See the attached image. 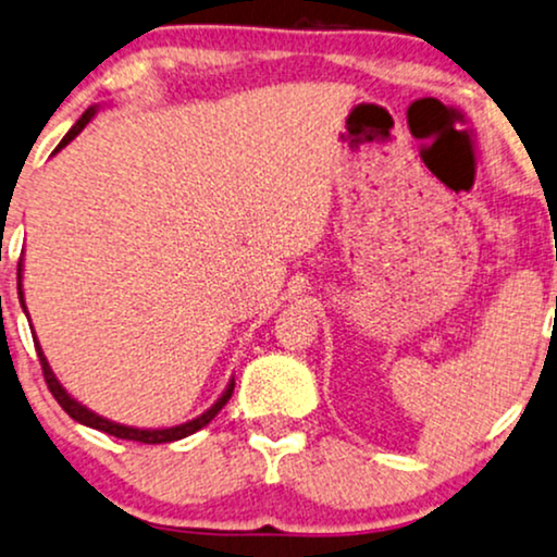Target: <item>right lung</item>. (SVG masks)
<instances>
[{
	"mask_svg": "<svg viewBox=\"0 0 557 557\" xmlns=\"http://www.w3.org/2000/svg\"><path fill=\"white\" fill-rule=\"evenodd\" d=\"M96 113H98V106H90V109H87V111L83 113V116L77 119L75 126H72V129L64 134V139H62V143L57 145V150H53V152H59V150H62V147L70 145L72 139H75L77 134L83 132L85 126L92 122V116H96ZM17 277L23 280V261H20V267H17ZM17 290H20V304H23V308H25L23 285H20ZM25 313H28V308H25ZM33 343H36V352H38V358H41V368H44V379H46V384H49V388H51L53 399H57L59 405H62V410H64L66 414H70L72 420H77V423H83V425H87V428H96V431H103V433H109V435H116V438L139 441V444H171V441L186 438V435H191V433L202 431V428H205L207 423H210V420L214 418V414H218L220 410H223L225 401L231 399L233 386H236V381L231 379V384L225 386V392L220 394V399L214 401V405L210 407V410L199 414V418L189 420V423H181V425H173V428H134V425H122V423H113V420H109V418H103V414H98V412L87 410V407H85V405H79V401H77L75 397H72V394H66V388H64L62 384H59L57 373L51 371L49 360H46V355H44V350H41V345H38V337H33Z\"/></svg>",
	"mask_w": 557,
	"mask_h": 557,
	"instance_id": "1",
	"label": "right lung"
}]
</instances>
